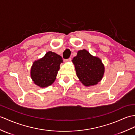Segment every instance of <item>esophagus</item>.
<instances>
[{
    "mask_svg": "<svg viewBox=\"0 0 135 135\" xmlns=\"http://www.w3.org/2000/svg\"><path fill=\"white\" fill-rule=\"evenodd\" d=\"M65 62H70L71 61V58H69L68 59H65V60H64Z\"/></svg>",
    "mask_w": 135,
    "mask_h": 135,
    "instance_id": "34e87169",
    "label": "esophagus"
}]
</instances>
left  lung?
Wrapping results in <instances>:
<instances>
[{
    "mask_svg": "<svg viewBox=\"0 0 135 135\" xmlns=\"http://www.w3.org/2000/svg\"><path fill=\"white\" fill-rule=\"evenodd\" d=\"M79 81L86 87L96 85L102 79L105 66L98 57L86 49L80 50L72 60Z\"/></svg>",
    "mask_w": 135,
    "mask_h": 135,
    "instance_id": "8db88e82",
    "label": "left lung"
}]
</instances>
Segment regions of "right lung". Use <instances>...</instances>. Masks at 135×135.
I'll list each match as a JSON object with an SVG mask.
<instances>
[{"instance_id": "add662e5", "label": "right lung", "mask_w": 135, "mask_h": 135, "mask_svg": "<svg viewBox=\"0 0 135 135\" xmlns=\"http://www.w3.org/2000/svg\"><path fill=\"white\" fill-rule=\"evenodd\" d=\"M62 61L60 55L51 51L34 61L30 70V76L34 83L42 88L51 86L56 80Z\"/></svg>"}]
</instances>
